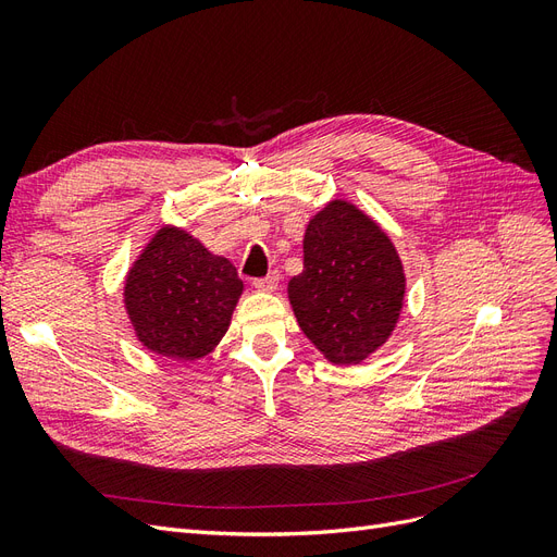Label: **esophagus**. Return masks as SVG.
Returning a JSON list of instances; mask_svg holds the SVG:
<instances>
[{"label":"esophagus","mask_w":557,"mask_h":557,"mask_svg":"<svg viewBox=\"0 0 557 557\" xmlns=\"http://www.w3.org/2000/svg\"><path fill=\"white\" fill-rule=\"evenodd\" d=\"M252 288L260 290V293H274L278 288V274H269L264 278H256L252 281Z\"/></svg>","instance_id":"1"}]
</instances>
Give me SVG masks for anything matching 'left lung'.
Masks as SVG:
<instances>
[{
  "label": "left lung",
  "instance_id": "1",
  "mask_svg": "<svg viewBox=\"0 0 557 557\" xmlns=\"http://www.w3.org/2000/svg\"><path fill=\"white\" fill-rule=\"evenodd\" d=\"M407 274L385 230L352 201L332 199L305 232V272L288 281L299 330L332 364H360L391 339Z\"/></svg>",
  "mask_w": 557,
  "mask_h": 557
}]
</instances>
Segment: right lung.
<instances>
[{"mask_svg":"<svg viewBox=\"0 0 557 557\" xmlns=\"http://www.w3.org/2000/svg\"><path fill=\"white\" fill-rule=\"evenodd\" d=\"M244 293L234 264L188 230L162 225L125 276L123 301L141 346L160 358H207L230 330Z\"/></svg>","mask_w":557,"mask_h":557,"instance_id":"1","label":"right lung"}]
</instances>
